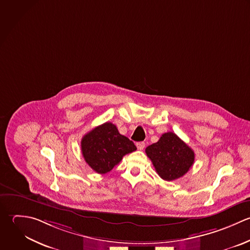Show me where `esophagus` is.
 Segmentation results:
<instances>
[{
  "label": "esophagus",
  "mask_w": 250,
  "mask_h": 250,
  "mask_svg": "<svg viewBox=\"0 0 250 250\" xmlns=\"http://www.w3.org/2000/svg\"><path fill=\"white\" fill-rule=\"evenodd\" d=\"M136 147H137V149L138 150H143L144 149V147H145V143L144 142H137L136 143Z\"/></svg>",
  "instance_id": "esophagus-1"
}]
</instances>
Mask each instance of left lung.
<instances>
[{
  "label": "left lung",
  "mask_w": 250,
  "mask_h": 250,
  "mask_svg": "<svg viewBox=\"0 0 250 250\" xmlns=\"http://www.w3.org/2000/svg\"><path fill=\"white\" fill-rule=\"evenodd\" d=\"M157 173L166 181L185 175L195 162L194 151L175 133H164L157 143L145 150Z\"/></svg>",
  "instance_id": "left-lung-1"
}]
</instances>
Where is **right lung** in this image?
<instances>
[{
    "label": "right lung",
    "mask_w": 250,
    "mask_h": 250,
    "mask_svg": "<svg viewBox=\"0 0 250 250\" xmlns=\"http://www.w3.org/2000/svg\"><path fill=\"white\" fill-rule=\"evenodd\" d=\"M81 147L85 163L99 174L111 171L124 156L136 150L134 143L122 135L112 123H105L87 132L82 138Z\"/></svg>",
    "instance_id": "add662e5"
}]
</instances>
